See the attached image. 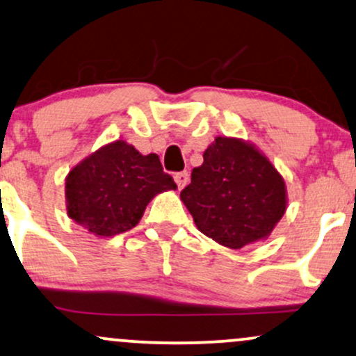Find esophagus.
<instances>
[{"label":"esophagus","mask_w":356,"mask_h":356,"mask_svg":"<svg viewBox=\"0 0 356 356\" xmlns=\"http://www.w3.org/2000/svg\"><path fill=\"white\" fill-rule=\"evenodd\" d=\"M174 179H175V184L179 186V189H184V187L189 184V172H187V170H182V172L175 174Z\"/></svg>","instance_id":"esophagus-1"}]
</instances>
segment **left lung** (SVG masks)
Returning <instances> with one entry per match:
<instances>
[{"mask_svg": "<svg viewBox=\"0 0 356 356\" xmlns=\"http://www.w3.org/2000/svg\"><path fill=\"white\" fill-rule=\"evenodd\" d=\"M181 199L197 229L229 248L267 238L286 209L285 182L272 162L234 137H216L205 149Z\"/></svg>", "mask_w": 356, "mask_h": 356, "instance_id": "obj_1", "label": "left lung"}]
</instances>
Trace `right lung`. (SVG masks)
<instances>
[{
	"label": "right lung",
	"mask_w": 356,
	"mask_h": 356,
	"mask_svg": "<svg viewBox=\"0 0 356 356\" xmlns=\"http://www.w3.org/2000/svg\"><path fill=\"white\" fill-rule=\"evenodd\" d=\"M175 189L157 154L143 156L114 140L67 174V216L97 237H111L136 227L152 197Z\"/></svg>",
	"instance_id": "1"
}]
</instances>
